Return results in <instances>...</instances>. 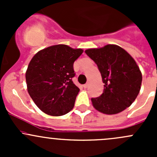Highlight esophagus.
Segmentation results:
<instances>
[{
    "label": "esophagus",
    "mask_w": 157,
    "mask_h": 157,
    "mask_svg": "<svg viewBox=\"0 0 157 157\" xmlns=\"http://www.w3.org/2000/svg\"><path fill=\"white\" fill-rule=\"evenodd\" d=\"M89 85H90V84H89V83H86V84H84V85H83V87H84L85 89H86V88H87L88 86H89Z\"/></svg>",
    "instance_id": "obj_1"
}]
</instances>
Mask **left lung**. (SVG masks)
I'll return each instance as SVG.
<instances>
[{
    "label": "left lung",
    "instance_id": "obj_1",
    "mask_svg": "<svg viewBox=\"0 0 157 157\" xmlns=\"http://www.w3.org/2000/svg\"><path fill=\"white\" fill-rule=\"evenodd\" d=\"M85 53L97 65L104 83L103 93L92 98L93 107L107 115L129 107L140 90L142 74L134 58L116 45L90 48Z\"/></svg>",
    "mask_w": 157,
    "mask_h": 157
}]
</instances>
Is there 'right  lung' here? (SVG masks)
I'll use <instances>...</instances> for the list:
<instances>
[{
    "label": "right lung",
    "instance_id": "right-lung-1",
    "mask_svg": "<svg viewBox=\"0 0 157 157\" xmlns=\"http://www.w3.org/2000/svg\"><path fill=\"white\" fill-rule=\"evenodd\" d=\"M83 51L56 45L38 52L26 73L27 90L38 108L52 116H61L74 106L80 89L72 78L74 63Z\"/></svg>",
    "mask_w": 157,
    "mask_h": 157
}]
</instances>
